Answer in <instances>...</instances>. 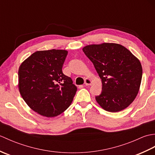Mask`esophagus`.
Instances as JSON below:
<instances>
[{
	"instance_id": "1",
	"label": "esophagus",
	"mask_w": 155,
	"mask_h": 155,
	"mask_svg": "<svg viewBox=\"0 0 155 155\" xmlns=\"http://www.w3.org/2000/svg\"><path fill=\"white\" fill-rule=\"evenodd\" d=\"M84 84L86 86H88V85H91L92 84V81H91V79H89V78H86L84 81Z\"/></svg>"
}]
</instances>
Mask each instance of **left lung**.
I'll use <instances>...</instances> for the list:
<instances>
[{"label":"left lung","instance_id":"obj_1","mask_svg":"<svg viewBox=\"0 0 155 155\" xmlns=\"http://www.w3.org/2000/svg\"><path fill=\"white\" fill-rule=\"evenodd\" d=\"M83 51L102 81L103 91L95 97L98 104L112 113L129 106L139 93L142 79L143 68L139 59L116 43L87 45Z\"/></svg>","mask_w":155,"mask_h":155}]
</instances>
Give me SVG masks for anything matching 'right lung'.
Segmentation results:
<instances>
[{
    "label": "right lung",
    "mask_w": 155,
    "mask_h": 155,
    "mask_svg": "<svg viewBox=\"0 0 155 155\" xmlns=\"http://www.w3.org/2000/svg\"><path fill=\"white\" fill-rule=\"evenodd\" d=\"M66 50L37 51L22 62L18 69V89L32 110L54 117L70 106L77 91L71 78L63 74Z\"/></svg>",
    "instance_id": "add662e5"
}]
</instances>
